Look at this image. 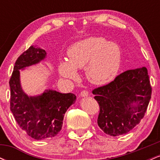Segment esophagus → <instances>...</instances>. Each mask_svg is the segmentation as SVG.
<instances>
[{"instance_id": "34e87169", "label": "esophagus", "mask_w": 160, "mask_h": 160, "mask_svg": "<svg viewBox=\"0 0 160 160\" xmlns=\"http://www.w3.org/2000/svg\"><path fill=\"white\" fill-rule=\"evenodd\" d=\"M89 95V92L86 90H83L80 92V96L81 97H86Z\"/></svg>"}]
</instances>
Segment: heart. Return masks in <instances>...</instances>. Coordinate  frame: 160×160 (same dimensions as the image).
Wrapping results in <instances>:
<instances>
[{
    "label": "heart",
    "instance_id": "b5f03b06",
    "mask_svg": "<svg viewBox=\"0 0 160 160\" xmlns=\"http://www.w3.org/2000/svg\"><path fill=\"white\" fill-rule=\"evenodd\" d=\"M68 61L58 64V72L63 78L77 80V69L84 68L88 79L95 83L111 81L117 76L122 62L118 44L102 37H91L71 45L68 51Z\"/></svg>",
    "mask_w": 160,
    "mask_h": 160
}]
</instances>
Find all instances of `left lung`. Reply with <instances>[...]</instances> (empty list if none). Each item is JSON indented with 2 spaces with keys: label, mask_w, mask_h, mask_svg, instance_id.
<instances>
[{
  "label": "left lung",
  "mask_w": 160,
  "mask_h": 160,
  "mask_svg": "<svg viewBox=\"0 0 160 160\" xmlns=\"http://www.w3.org/2000/svg\"><path fill=\"white\" fill-rule=\"evenodd\" d=\"M151 93L145 67L128 70L110 83L93 89L100 108L98 126L112 136L128 133L144 117Z\"/></svg>",
  "instance_id": "left-lung-1"
}]
</instances>
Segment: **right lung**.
Listing matches in <instances>:
<instances>
[{
  "instance_id": "1",
  "label": "right lung",
  "mask_w": 160,
  "mask_h": 160,
  "mask_svg": "<svg viewBox=\"0 0 160 160\" xmlns=\"http://www.w3.org/2000/svg\"><path fill=\"white\" fill-rule=\"evenodd\" d=\"M47 56L44 49L29 47L16 61L10 82V110L20 128L36 140L52 138L61 131L64 116L76 101L73 93L47 89L42 94L28 96L20 82V71L39 63Z\"/></svg>"
}]
</instances>
